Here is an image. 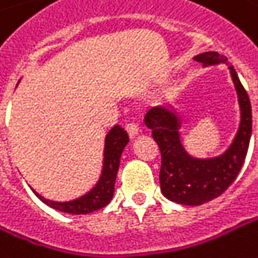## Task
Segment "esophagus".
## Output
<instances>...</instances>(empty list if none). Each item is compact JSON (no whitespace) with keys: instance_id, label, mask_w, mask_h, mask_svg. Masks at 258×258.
<instances>
[{"instance_id":"34e87169","label":"esophagus","mask_w":258,"mask_h":258,"mask_svg":"<svg viewBox=\"0 0 258 258\" xmlns=\"http://www.w3.org/2000/svg\"><path fill=\"white\" fill-rule=\"evenodd\" d=\"M125 130H127V133H128L130 139H134V137L139 134V131H140L139 127H137L136 124H133V122H131V124H127V125H125Z\"/></svg>"}]
</instances>
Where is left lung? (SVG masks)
Listing matches in <instances>:
<instances>
[{
	"label": "left lung",
	"mask_w": 258,
	"mask_h": 258,
	"mask_svg": "<svg viewBox=\"0 0 258 258\" xmlns=\"http://www.w3.org/2000/svg\"><path fill=\"white\" fill-rule=\"evenodd\" d=\"M194 59L203 67L228 61L226 56L213 51L199 53ZM229 71L238 95L241 121L231 146L219 156L199 159L188 155L181 143V119L174 109L155 106L144 116V122L152 130L162 155L160 189L171 202L200 206L219 197L234 182L244 165L251 139V103L234 67H229Z\"/></svg>",
	"instance_id": "8db88e82"
}]
</instances>
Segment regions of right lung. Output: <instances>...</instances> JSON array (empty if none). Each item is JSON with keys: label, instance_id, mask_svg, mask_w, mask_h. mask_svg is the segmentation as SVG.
<instances>
[{"label": "right lung", "instance_id": "right-lung-1", "mask_svg": "<svg viewBox=\"0 0 258 258\" xmlns=\"http://www.w3.org/2000/svg\"><path fill=\"white\" fill-rule=\"evenodd\" d=\"M128 142V134L125 130L121 128L119 125H115L111 128V131L105 137L103 166H102L100 178L96 182V185L82 197L71 200V202H52V200L42 197L35 189L33 192L45 205H48L55 210H59L62 213H70V215H87V213H92L95 210L105 207L114 197L115 178L119 168V159H121L124 147Z\"/></svg>", "mask_w": 258, "mask_h": 258}]
</instances>
